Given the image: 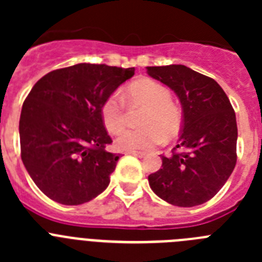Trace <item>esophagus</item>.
Here are the masks:
<instances>
[{
  "label": "esophagus",
  "instance_id": "obj_1",
  "mask_svg": "<svg viewBox=\"0 0 262 262\" xmlns=\"http://www.w3.org/2000/svg\"><path fill=\"white\" fill-rule=\"evenodd\" d=\"M127 155H133V156H136V157H144L145 154L144 152H136V151H131V152H126Z\"/></svg>",
  "mask_w": 262,
  "mask_h": 262
}]
</instances>
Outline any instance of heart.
I'll return each instance as SVG.
<instances>
[{
    "mask_svg": "<svg viewBox=\"0 0 262 262\" xmlns=\"http://www.w3.org/2000/svg\"><path fill=\"white\" fill-rule=\"evenodd\" d=\"M129 101L145 107L140 124L143 128L123 129L115 139L119 151L131 152L148 149L177 135L181 126V114L170 102V92L151 78H142L127 89ZM103 123L110 133H119L126 123L123 103L117 93L110 94L101 107Z\"/></svg>",
    "mask_w": 262,
    "mask_h": 262,
    "instance_id": "b5f03b06",
    "label": "heart"
}]
</instances>
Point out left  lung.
<instances>
[{
  "mask_svg": "<svg viewBox=\"0 0 262 262\" xmlns=\"http://www.w3.org/2000/svg\"><path fill=\"white\" fill-rule=\"evenodd\" d=\"M147 73L170 88L182 107L178 152L161 156V169L148 176L149 186L170 205H202L221 190L236 165L235 111L216 81L187 67H147Z\"/></svg>",
  "mask_w": 262,
  "mask_h": 262,
  "instance_id": "obj_1",
  "label": "left lung"
}]
</instances>
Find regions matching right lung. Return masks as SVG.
Returning <instances> with one entry per match:
<instances>
[{
    "label": "right lung",
    "instance_id": "right-lung-1",
    "mask_svg": "<svg viewBox=\"0 0 262 262\" xmlns=\"http://www.w3.org/2000/svg\"><path fill=\"white\" fill-rule=\"evenodd\" d=\"M135 68L81 62L52 71L34 85L20 111V157L32 181L61 205L89 202L110 184L120 155L101 107Z\"/></svg>",
    "mask_w": 262,
    "mask_h": 262
}]
</instances>
